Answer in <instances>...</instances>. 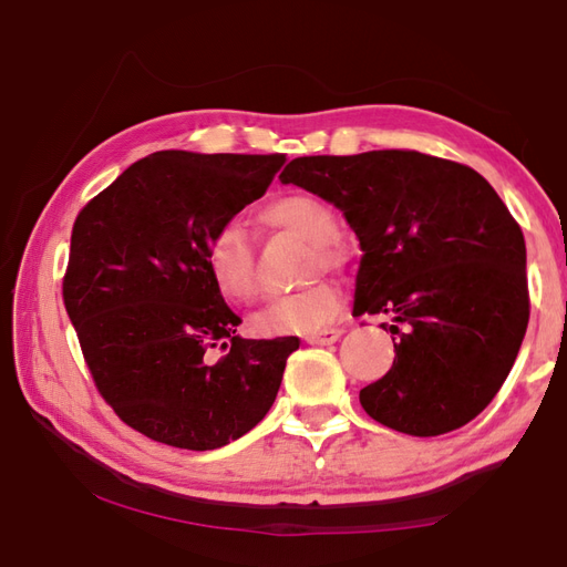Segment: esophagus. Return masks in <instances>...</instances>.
<instances>
[{
    "mask_svg": "<svg viewBox=\"0 0 567 567\" xmlns=\"http://www.w3.org/2000/svg\"><path fill=\"white\" fill-rule=\"evenodd\" d=\"M341 329H321V331H311L305 336V341L311 346H329L341 339Z\"/></svg>",
    "mask_w": 567,
    "mask_h": 567,
    "instance_id": "obj_1",
    "label": "esophagus"
}]
</instances>
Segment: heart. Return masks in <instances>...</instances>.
Segmentation results:
<instances>
[{
	"label": "heart",
	"mask_w": 567,
	"mask_h": 567,
	"mask_svg": "<svg viewBox=\"0 0 567 567\" xmlns=\"http://www.w3.org/2000/svg\"><path fill=\"white\" fill-rule=\"evenodd\" d=\"M260 216L268 226L287 228V231L311 240L315 250L309 256V272L339 268L343 262V248L339 240H333L339 234V224H336L333 212L319 199L307 195H282L265 204ZM207 270L216 290L228 302L244 305L256 297V246H252L244 224L224 221L212 234L207 244ZM341 307L343 297L339 287L329 280H317L302 290L270 299L256 311L252 327L265 336L321 331L339 319Z\"/></svg>",
	"instance_id": "heart-1"
}]
</instances>
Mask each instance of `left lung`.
<instances>
[{
    "label": "left lung",
    "mask_w": 567,
    "mask_h": 567,
    "mask_svg": "<svg viewBox=\"0 0 567 567\" xmlns=\"http://www.w3.org/2000/svg\"><path fill=\"white\" fill-rule=\"evenodd\" d=\"M280 179L346 214L363 250L353 315L394 321L392 368L360 390L365 412L409 436L473 421L507 380L532 309L507 204L473 167L419 151L305 155Z\"/></svg>",
    "instance_id": "1"
}]
</instances>
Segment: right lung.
I'll return each mask as SVG.
<instances>
[{"mask_svg":"<svg viewBox=\"0 0 567 567\" xmlns=\"http://www.w3.org/2000/svg\"><path fill=\"white\" fill-rule=\"evenodd\" d=\"M282 163V153L161 151L78 214L63 302L94 388L143 436L214 451L272 406L299 339H240L207 244L265 195Z\"/></svg>","mask_w":567,"mask_h":567,"instance_id":"add662e5","label":"right lung"}]
</instances>
